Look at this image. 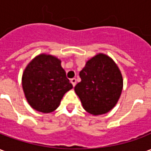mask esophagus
I'll use <instances>...</instances> for the list:
<instances>
[{
    "label": "esophagus",
    "mask_w": 151,
    "mask_h": 151,
    "mask_svg": "<svg viewBox=\"0 0 151 151\" xmlns=\"http://www.w3.org/2000/svg\"><path fill=\"white\" fill-rule=\"evenodd\" d=\"M70 82H71V83H72V85L73 86H75L76 83H77V79L72 78V79H71V81H70Z\"/></svg>",
    "instance_id": "obj_1"
}]
</instances>
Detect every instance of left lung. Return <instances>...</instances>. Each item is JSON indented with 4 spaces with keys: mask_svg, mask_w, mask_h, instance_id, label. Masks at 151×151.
<instances>
[{
    "mask_svg": "<svg viewBox=\"0 0 151 151\" xmlns=\"http://www.w3.org/2000/svg\"><path fill=\"white\" fill-rule=\"evenodd\" d=\"M82 81L74 87L86 111L92 115L107 113L116 104L123 88L119 68L104 54L88 60L79 73Z\"/></svg>",
    "mask_w": 151,
    "mask_h": 151,
    "instance_id": "1",
    "label": "left lung"
}]
</instances>
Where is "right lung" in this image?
I'll return each instance as SVG.
<instances>
[{
	"instance_id": "right-lung-1",
	"label": "right lung",
	"mask_w": 151,
	"mask_h": 151,
	"mask_svg": "<svg viewBox=\"0 0 151 151\" xmlns=\"http://www.w3.org/2000/svg\"><path fill=\"white\" fill-rule=\"evenodd\" d=\"M22 88L31 108L43 113L56 110L73 85L66 78L60 60L50 55L36 56L22 74Z\"/></svg>"
}]
</instances>
